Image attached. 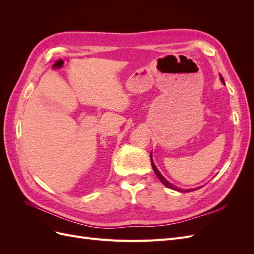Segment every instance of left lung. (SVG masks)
<instances>
[{
	"mask_svg": "<svg viewBox=\"0 0 254 254\" xmlns=\"http://www.w3.org/2000/svg\"><path fill=\"white\" fill-rule=\"evenodd\" d=\"M220 80L225 83V80H224V78H222V76L220 75ZM150 161H151V166H152V168H153V172H155V174L157 175V177L158 178L160 179V181L162 182L164 186L166 187V188H168V189H172V190H178V191H181V193H188V191H193V190H198V189H200V188H196V189H190V190H183V189H180V188H178V187H176V186H174V184H172L171 182H168L164 177L160 174V172L158 171V168L156 167V165H155V163H153V161H152V159H151V153H150Z\"/></svg>",
	"mask_w": 254,
	"mask_h": 254,
	"instance_id": "8db88e82",
	"label": "left lung"
}]
</instances>
